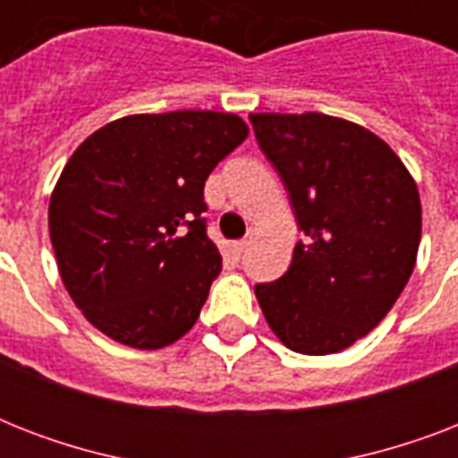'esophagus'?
Here are the masks:
<instances>
[{
    "label": "esophagus",
    "mask_w": 458,
    "mask_h": 458,
    "mask_svg": "<svg viewBox=\"0 0 458 458\" xmlns=\"http://www.w3.org/2000/svg\"><path fill=\"white\" fill-rule=\"evenodd\" d=\"M247 247H250V242L247 240H240V242H233V257L235 259H242V254L247 251Z\"/></svg>",
    "instance_id": "obj_1"
}]
</instances>
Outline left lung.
<instances>
[{
    "label": "left lung",
    "mask_w": 458,
    "mask_h": 458,
    "mask_svg": "<svg viewBox=\"0 0 458 458\" xmlns=\"http://www.w3.org/2000/svg\"><path fill=\"white\" fill-rule=\"evenodd\" d=\"M250 123L304 233L285 276L254 285L259 306L293 352H342L385 318L411 278L416 182L383 140L342 118L250 114Z\"/></svg>",
    "instance_id": "left-lung-1"
}]
</instances>
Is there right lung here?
<instances>
[{
    "label": "right lung",
    "instance_id": "add662e5",
    "mask_svg": "<svg viewBox=\"0 0 458 458\" xmlns=\"http://www.w3.org/2000/svg\"><path fill=\"white\" fill-rule=\"evenodd\" d=\"M247 135L235 114H140L99 128L68 158L49 237L71 300L97 330L161 349L194 326L221 273L204 182Z\"/></svg>",
    "mask_w": 458,
    "mask_h": 458
}]
</instances>
